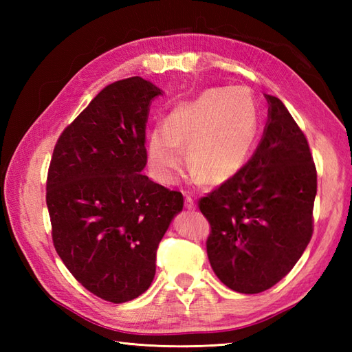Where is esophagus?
<instances>
[{
	"instance_id": "esophagus-1",
	"label": "esophagus",
	"mask_w": 352,
	"mask_h": 352,
	"mask_svg": "<svg viewBox=\"0 0 352 352\" xmlns=\"http://www.w3.org/2000/svg\"><path fill=\"white\" fill-rule=\"evenodd\" d=\"M184 207L188 208V210H193V208H195V201H193L192 197H186Z\"/></svg>"
}]
</instances>
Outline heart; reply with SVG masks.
I'll return each mask as SVG.
<instances>
[{"label":"heart","instance_id":"heart-1","mask_svg":"<svg viewBox=\"0 0 352 352\" xmlns=\"http://www.w3.org/2000/svg\"><path fill=\"white\" fill-rule=\"evenodd\" d=\"M258 133L257 107L246 87L212 89L183 102L148 139V164L155 180L172 183L182 149L192 174L208 184L233 178L248 162Z\"/></svg>","mask_w":352,"mask_h":352}]
</instances>
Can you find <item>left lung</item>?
I'll use <instances>...</instances> for the list:
<instances>
[{
  "label": "left lung",
  "instance_id": "left-lung-1",
  "mask_svg": "<svg viewBox=\"0 0 352 352\" xmlns=\"http://www.w3.org/2000/svg\"><path fill=\"white\" fill-rule=\"evenodd\" d=\"M267 122L237 174L198 201L214 274L239 294H260L296 265L313 234L318 174L307 138L286 106L265 95Z\"/></svg>",
  "mask_w": 352,
  "mask_h": 352
}]
</instances>
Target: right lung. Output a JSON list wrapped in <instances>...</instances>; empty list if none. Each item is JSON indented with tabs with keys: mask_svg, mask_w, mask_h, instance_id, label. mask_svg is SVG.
Here are the masks:
<instances>
[{
	"mask_svg": "<svg viewBox=\"0 0 352 352\" xmlns=\"http://www.w3.org/2000/svg\"><path fill=\"white\" fill-rule=\"evenodd\" d=\"M162 91L140 77L106 86L66 126L51 157L52 243L81 286L131 301L151 286L155 256L182 192L142 174L149 104Z\"/></svg>",
	"mask_w": 352,
	"mask_h": 352,
	"instance_id": "1",
	"label": "right lung"
}]
</instances>
